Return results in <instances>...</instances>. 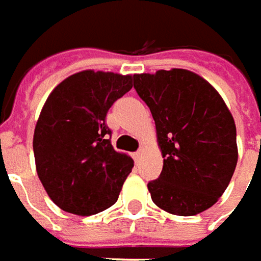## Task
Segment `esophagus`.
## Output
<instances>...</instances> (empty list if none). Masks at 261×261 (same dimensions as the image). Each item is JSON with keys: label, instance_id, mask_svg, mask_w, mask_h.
<instances>
[{"label": "esophagus", "instance_id": "34e87169", "mask_svg": "<svg viewBox=\"0 0 261 261\" xmlns=\"http://www.w3.org/2000/svg\"><path fill=\"white\" fill-rule=\"evenodd\" d=\"M142 152H144V151H142V149H139L138 152H135V154H134V158H135L136 163H138V161H141V158H142Z\"/></svg>", "mask_w": 261, "mask_h": 261}]
</instances>
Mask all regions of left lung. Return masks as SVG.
I'll use <instances>...</instances> for the list:
<instances>
[{
    "label": "left lung",
    "instance_id": "8db88e82",
    "mask_svg": "<svg viewBox=\"0 0 261 261\" xmlns=\"http://www.w3.org/2000/svg\"><path fill=\"white\" fill-rule=\"evenodd\" d=\"M134 87L155 120L163 171L148 183L152 202L178 216L218 202L238 160L234 117L206 80L187 69L135 74Z\"/></svg>",
    "mask_w": 261,
    "mask_h": 261
}]
</instances>
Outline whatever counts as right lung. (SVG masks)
<instances>
[{
    "mask_svg": "<svg viewBox=\"0 0 261 261\" xmlns=\"http://www.w3.org/2000/svg\"><path fill=\"white\" fill-rule=\"evenodd\" d=\"M132 75L81 71L49 94L35 127L36 171L62 211L90 216L115 205L134 160L115 151L106 115Z\"/></svg>",
    "mask_w": 261,
    "mask_h": 261,
    "instance_id": "add662e5",
    "label": "right lung"
}]
</instances>
